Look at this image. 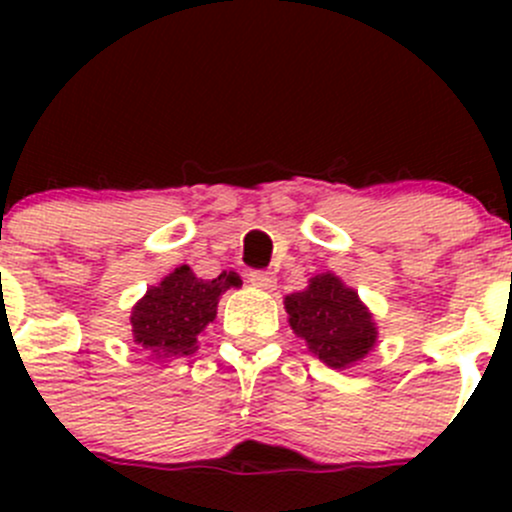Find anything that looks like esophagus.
Here are the masks:
<instances>
[{"label": "esophagus", "instance_id": "1", "mask_svg": "<svg viewBox=\"0 0 512 512\" xmlns=\"http://www.w3.org/2000/svg\"><path fill=\"white\" fill-rule=\"evenodd\" d=\"M247 280L252 282V285L255 287H260V289H272L275 287V275H272V272H267V270H252L250 275H247Z\"/></svg>", "mask_w": 512, "mask_h": 512}]
</instances>
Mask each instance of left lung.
Masks as SVG:
<instances>
[{
  "mask_svg": "<svg viewBox=\"0 0 512 512\" xmlns=\"http://www.w3.org/2000/svg\"><path fill=\"white\" fill-rule=\"evenodd\" d=\"M285 309L294 334L332 369H347L374 349V317L359 294L332 272L312 277L302 292L287 294Z\"/></svg>",
  "mask_w": 512,
  "mask_h": 512,
  "instance_id": "obj_1",
  "label": "left lung"
}]
</instances>
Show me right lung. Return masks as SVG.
<instances>
[{"instance_id": "obj_1", "label": "right lung", "mask_w": 512, "mask_h": 512, "mask_svg": "<svg viewBox=\"0 0 512 512\" xmlns=\"http://www.w3.org/2000/svg\"><path fill=\"white\" fill-rule=\"evenodd\" d=\"M240 285L237 272H220L215 280H200L188 265L175 267L133 307V342L151 359L193 354L198 349V334L218 314L220 294Z\"/></svg>"}]
</instances>
